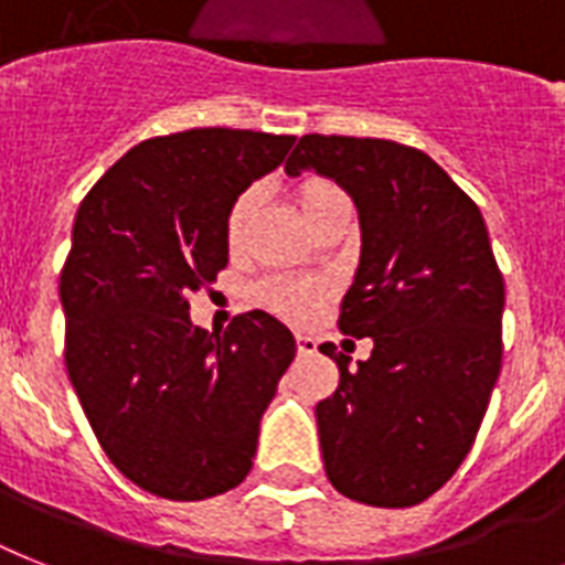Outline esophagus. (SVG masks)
Listing matches in <instances>:
<instances>
[{"instance_id":"1","label":"esophagus","mask_w":565,"mask_h":565,"mask_svg":"<svg viewBox=\"0 0 565 565\" xmlns=\"http://www.w3.org/2000/svg\"><path fill=\"white\" fill-rule=\"evenodd\" d=\"M296 348H298V354H301V356L316 354V339L305 337V333H296Z\"/></svg>"}]
</instances>
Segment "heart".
<instances>
[{
  "label": "heart",
  "mask_w": 565,
  "mask_h": 565,
  "mask_svg": "<svg viewBox=\"0 0 565 565\" xmlns=\"http://www.w3.org/2000/svg\"><path fill=\"white\" fill-rule=\"evenodd\" d=\"M339 194L342 191L324 182V179H307V182L296 188V203L307 223L313 226L319 214L328 209L330 200ZM255 203H258V194L255 191H243V194L235 196V203L228 205L223 235H226V249L232 255H237L243 249V243H246ZM258 298L260 305L269 307L273 313L287 316V319H307V316L313 313L316 301H319V287L310 281H298V278H269V281L258 287Z\"/></svg>",
  "instance_id": "heart-1"
}]
</instances>
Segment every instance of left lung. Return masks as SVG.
<instances>
[{"label":"left lung","instance_id":"obj_1","mask_svg":"<svg viewBox=\"0 0 565 565\" xmlns=\"http://www.w3.org/2000/svg\"><path fill=\"white\" fill-rule=\"evenodd\" d=\"M345 188L362 249L339 330L371 337L365 362L337 360L316 406L324 473L342 497L409 508L465 461L502 369L505 281L479 205L424 150L386 139L301 136L284 164Z\"/></svg>","mask_w":565,"mask_h":565}]
</instances>
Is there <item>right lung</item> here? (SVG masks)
<instances>
[{"instance_id": "right-lung-1", "label": "right lung", "mask_w": 565, "mask_h": 565, "mask_svg": "<svg viewBox=\"0 0 565 565\" xmlns=\"http://www.w3.org/2000/svg\"><path fill=\"white\" fill-rule=\"evenodd\" d=\"M292 141L228 127L148 139L77 209L60 273L68 380L109 461L156 497L196 502L237 488L296 356L290 330L264 310L223 333L188 316V296L228 264V205Z\"/></svg>"}]
</instances>
